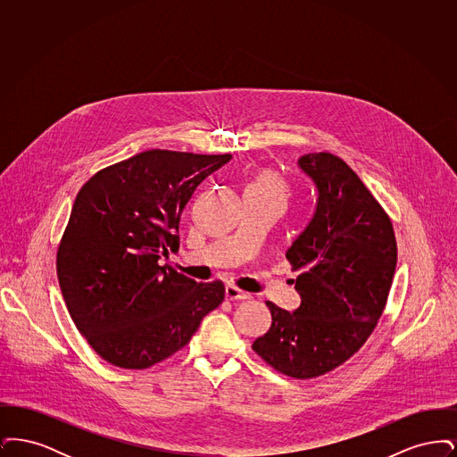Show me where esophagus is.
Instances as JSON below:
<instances>
[{"label": "esophagus", "mask_w": 457, "mask_h": 457, "mask_svg": "<svg viewBox=\"0 0 457 457\" xmlns=\"http://www.w3.org/2000/svg\"><path fill=\"white\" fill-rule=\"evenodd\" d=\"M224 296H226V300H231V302H241V300H250L252 298L248 293L239 291L238 287H235V286H226L224 287Z\"/></svg>", "instance_id": "obj_1"}]
</instances>
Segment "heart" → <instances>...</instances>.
Masks as SVG:
<instances>
[{
  "label": "heart",
  "mask_w": 457,
  "mask_h": 457,
  "mask_svg": "<svg viewBox=\"0 0 457 457\" xmlns=\"http://www.w3.org/2000/svg\"><path fill=\"white\" fill-rule=\"evenodd\" d=\"M289 195H291L289 183L278 171L269 168L255 171L245 190V196H259V198L274 200L283 207L287 204Z\"/></svg>",
  "instance_id": "obj_1"
}]
</instances>
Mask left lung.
I'll return each instance as SVG.
<instances>
[{
	"mask_svg": "<svg viewBox=\"0 0 457 457\" xmlns=\"http://www.w3.org/2000/svg\"><path fill=\"white\" fill-rule=\"evenodd\" d=\"M298 166L315 187L313 216L286 252L300 270L295 312L267 302L269 330L252 345L295 378L337 369L369 339L389 296L397 246L391 219L348 164L328 153Z\"/></svg>",
	"mask_w": 457,
	"mask_h": 457,
	"instance_id": "obj_1",
	"label": "left lung"
}]
</instances>
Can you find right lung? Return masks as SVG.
I'll return each instance as SVG.
<instances>
[{
	"instance_id": "add662e5",
	"label": "right lung",
	"mask_w": 457,
	"mask_h": 457,
	"mask_svg": "<svg viewBox=\"0 0 457 457\" xmlns=\"http://www.w3.org/2000/svg\"><path fill=\"white\" fill-rule=\"evenodd\" d=\"M229 161L145 151L79 192L58 248V281L71 320L111 365L142 370L170 358L222 303V283H195L159 259L178 253L187 204Z\"/></svg>"
}]
</instances>
